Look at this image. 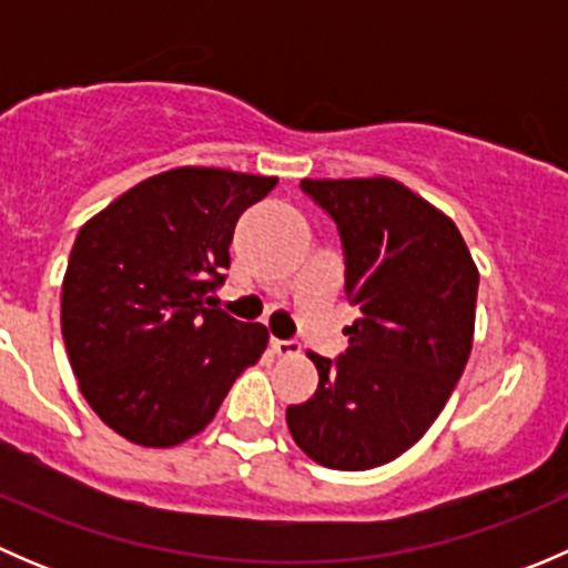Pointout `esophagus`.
I'll use <instances>...</instances> for the list:
<instances>
[{
    "label": "esophagus",
    "instance_id": "obj_1",
    "mask_svg": "<svg viewBox=\"0 0 568 568\" xmlns=\"http://www.w3.org/2000/svg\"><path fill=\"white\" fill-rule=\"evenodd\" d=\"M272 352L277 354V357H296V354L302 352V346L296 341H280V337H272Z\"/></svg>",
    "mask_w": 568,
    "mask_h": 568
}]
</instances>
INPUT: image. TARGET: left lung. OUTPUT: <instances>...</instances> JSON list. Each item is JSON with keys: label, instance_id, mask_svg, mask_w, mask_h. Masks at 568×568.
I'll return each mask as SVG.
<instances>
[{"label": "left lung", "instance_id": "obj_1", "mask_svg": "<svg viewBox=\"0 0 568 568\" xmlns=\"http://www.w3.org/2000/svg\"><path fill=\"white\" fill-rule=\"evenodd\" d=\"M337 222L359 318L337 359L307 352L318 387L285 409L294 443L332 469L398 459L459 382L475 332L478 266L450 216L395 178H305Z\"/></svg>", "mask_w": 568, "mask_h": 568}]
</instances>
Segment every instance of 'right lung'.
<instances>
[{"instance_id": "right-lung-1", "label": "right lung", "mask_w": 568, "mask_h": 568, "mask_svg": "<svg viewBox=\"0 0 568 568\" xmlns=\"http://www.w3.org/2000/svg\"><path fill=\"white\" fill-rule=\"evenodd\" d=\"M277 178L175 168L88 220L62 280V341L90 409L129 443L173 448L214 420L266 352L263 324L214 307L236 222Z\"/></svg>"}]
</instances>
